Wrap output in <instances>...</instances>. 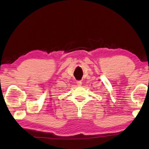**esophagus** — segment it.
<instances>
[{
	"label": "esophagus",
	"mask_w": 149,
	"mask_h": 149,
	"mask_svg": "<svg viewBox=\"0 0 149 149\" xmlns=\"http://www.w3.org/2000/svg\"><path fill=\"white\" fill-rule=\"evenodd\" d=\"M77 84L78 86H81V85H82L81 81H77Z\"/></svg>",
	"instance_id": "1"
}]
</instances>
